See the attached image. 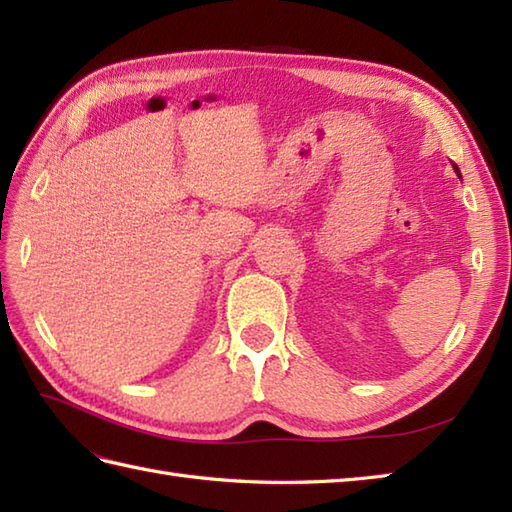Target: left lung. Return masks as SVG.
I'll return each mask as SVG.
<instances>
[{
  "mask_svg": "<svg viewBox=\"0 0 512 512\" xmlns=\"http://www.w3.org/2000/svg\"><path fill=\"white\" fill-rule=\"evenodd\" d=\"M453 167H455V165H453ZM455 171H458V176H460V169H458V167H455Z\"/></svg>",
  "mask_w": 512,
  "mask_h": 512,
  "instance_id": "1",
  "label": "left lung"
}]
</instances>
